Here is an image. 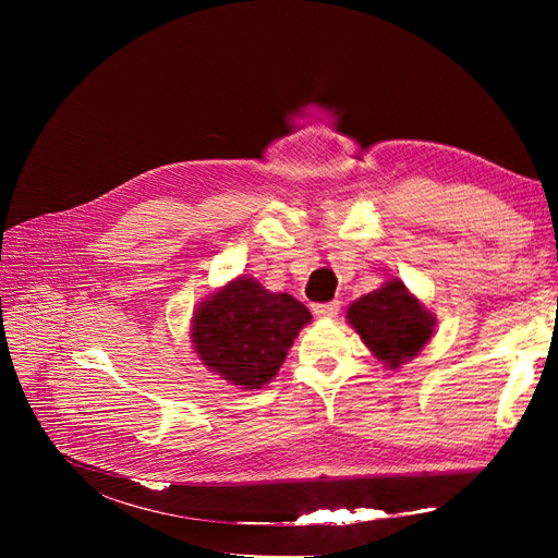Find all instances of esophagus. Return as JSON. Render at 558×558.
<instances>
[{"instance_id":"esophagus-1","label":"esophagus","mask_w":558,"mask_h":558,"mask_svg":"<svg viewBox=\"0 0 558 558\" xmlns=\"http://www.w3.org/2000/svg\"><path fill=\"white\" fill-rule=\"evenodd\" d=\"M312 312H314L318 318H335L337 314H340V302L332 300V302H324V305H314Z\"/></svg>"}]
</instances>
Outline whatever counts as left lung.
<instances>
[{
    "label": "left lung",
    "mask_w": 558,
    "mask_h": 558,
    "mask_svg": "<svg viewBox=\"0 0 558 558\" xmlns=\"http://www.w3.org/2000/svg\"><path fill=\"white\" fill-rule=\"evenodd\" d=\"M347 324L388 369L410 363L435 330V314L400 279H386L377 291L353 300Z\"/></svg>",
    "instance_id": "left-lung-1"
}]
</instances>
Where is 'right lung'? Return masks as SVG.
I'll use <instances>...</instances> for the list:
<instances>
[{
	"label": "right lung",
	"instance_id": "right-lung-1",
	"mask_svg": "<svg viewBox=\"0 0 558 558\" xmlns=\"http://www.w3.org/2000/svg\"><path fill=\"white\" fill-rule=\"evenodd\" d=\"M310 320V310L293 295L267 291L253 277H234L195 307L191 344L207 369L251 391L277 377Z\"/></svg>",
	"mask_w": 558,
	"mask_h": 558
}]
</instances>
